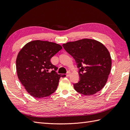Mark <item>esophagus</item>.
<instances>
[{
    "mask_svg": "<svg viewBox=\"0 0 130 130\" xmlns=\"http://www.w3.org/2000/svg\"><path fill=\"white\" fill-rule=\"evenodd\" d=\"M70 75V72H69V71H68L67 73V74H66V75H67V77H69Z\"/></svg>",
    "mask_w": 130,
    "mask_h": 130,
    "instance_id": "obj_1",
    "label": "esophagus"
}]
</instances>
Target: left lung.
I'll return each instance as SVG.
<instances>
[{
	"label": "left lung",
	"mask_w": 130,
	"mask_h": 130,
	"mask_svg": "<svg viewBox=\"0 0 130 130\" xmlns=\"http://www.w3.org/2000/svg\"><path fill=\"white\" fill-rule=\"evenodd\" d=\"M62 46L74 58L79 68L80 80L74 84L75 90L86 96L100 91L107 82L111 67L110 53L105 45L85 38L67 42Z\"/></svg>",
	"instance_id": "left-lung-1"
}]
</instances>
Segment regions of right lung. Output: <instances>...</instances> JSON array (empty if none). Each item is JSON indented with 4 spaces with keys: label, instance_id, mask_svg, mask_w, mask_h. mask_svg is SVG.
I'll return each instance as SVG.
<instances>
[{
    "label": "right lung",
    "instance_id": "add662e5",
    "mask_svg": "<svg viewBox=\"0 0 130 130\" xmlns=\"http://www.w3.org/2000/svg\"><path fill=\"white\" fill-rule=\"evenodd\" d=\"M61 45L48 41L33 40L25 44L18 53L16 70L18 78L27 92L33 97L41 98L56 90L61 77L57 67L51 58L61 50ZM49 70H52L51 72Z\"/></svg>",
    "mask_w": 130,
    "mask_h": 130
}]
</instances>
